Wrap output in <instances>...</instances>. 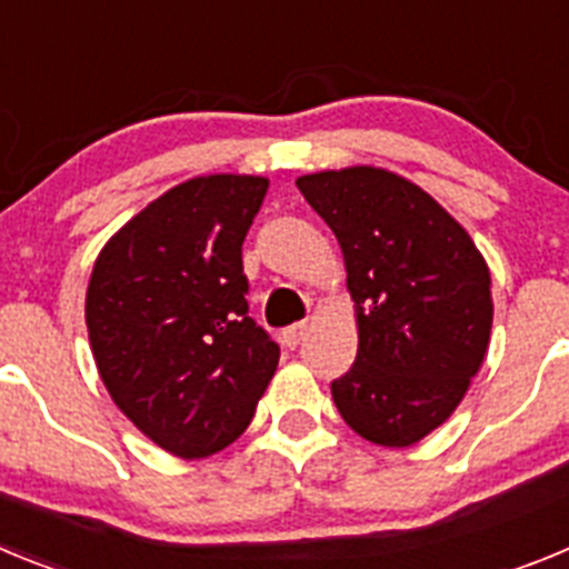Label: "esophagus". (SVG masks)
Masks as SVG:
<instances>
[{
	"mask_svg": "<svg viewBox=\"0 0 569 569\" xmlns=\"http://www.w3.org/2000/svg\"><path fill=\"white\" fill-rule=\"evenodd\" d=\"M308 321H296V325H290V328L281 330V341H284V347H290V350H296V347L305 341V336H308Z\"/></svg>",
	"mask_w": 569,
	"mask_h": 569,
	"instance_id": "esophagus-1",
	"label": "esophagus"
}]
</instances>
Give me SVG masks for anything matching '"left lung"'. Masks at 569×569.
Masks as SVG:
<instances>
[{
	"label": "left lung",
	"instance_id": "obj_1",
	"mask_svg": "<svg viewBox=\"0 0 569 569\" xmlns=\"http://www.w3.org/2000/svg\"><path fill=\"white\" fill-rule=\"evenodd\" d=\"M339 239L359 350L330 385L341 419L379 447H410L453 416L492 328L490 268L433 196L373 164L296 179Z\"/></svg>",
	"mask_w": 569,
	"mask_h": 569
}]
</instances>
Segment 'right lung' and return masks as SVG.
I'll use <instances>...</instances> for the list:
<instances>
[{"mask_svg":"<svg viewBox=\"0 0 569 569\" xmlns=\"http://www.w3.org/2000/svg\"><path fill=\"white\" fill-rule=\"evenodd\" d=\"M268 184L248 173L176 184L104 241L90 273L84 321L110 399L179 459L233 445L279 365L241 273Z\"/></svg>","mask_w":569,"mask_h":569,"instance_id":"add662e5","label":"right lung"}]
</instances>
